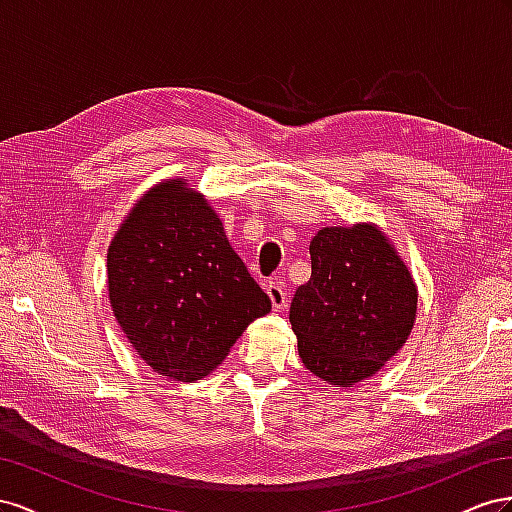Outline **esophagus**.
Instances as JSON below:
<instances>
[{
    "instance_id": "obj_1",
    "label": "esophagus",
    "mask_w": 512,
    "mask_h": 512,
    "mask_svg": "<svg viewBox=\"0 0 512 512\" xmlns=\"http://www.w3.org/2000/svg\"><path fill=\"white\" fill-rule=\"evenodd\" d=\"M266 294H268V298H270V302H272V309H274V311L285 309V306H287V294L283 291V285H279V283H268V285H266Z\"/></svg>"
}]
</instances>
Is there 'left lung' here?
<instances>
[{"instance_id": "1", "label": "left lung", "mask_w": 512, "mask_h": 512, "mask_svg": "<svg viewBox=\"0 0 512 512\" xmlns=\"http://www.w3.org/2000/svg\"><path fill=\"white\" fill-rule=\"evenodd\" d=\"M309 251L311 279L289 309L298 354L326 384L349 388L375 375L410 337L418 289L377 225L324 227Z\"/></svg>"}]
</instances>
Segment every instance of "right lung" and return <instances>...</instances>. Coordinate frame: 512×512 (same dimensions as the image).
Masks as SVG:
<instances>
[{"mask_svg": "<svg viewBox=\"0 0 512 512\" xmlns=\"http://www.w3.org/2000/svg\"><path fill=\"white\" fill-rule=\"evenodd\" d=\"M107 285L128 343L178 382L214 371L272 309L221 218L180 178L152 186L128 212L109 244Z\"/></svg>", "mask_w": 512, "mask_h": 512, "instance_id": "right-lung-1", "label": "right lung"}]
</instances>
